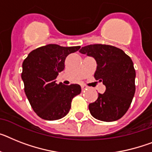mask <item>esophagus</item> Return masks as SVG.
I'll use <instances>...</instances> for the list:
<instances>
[{
	"label": "esophagus",
	"instance_id": "esophagus-1",
	"mask_svg": "<svg viewBox=\"0 0 152 152\" xmlns=\"http://www.w3.org/2000/svg\"><path fill=\"white\" fill-rule=\"evenodd\" d=\"M81 88H82L83 90H86V89H87V86H84V85H82V86H81Z\"/></svg>",
	"mask_w": 152,
	"mask_h": 152
}]
</instances>
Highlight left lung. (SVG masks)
Returning a JSON list of instances; mask_svg holds the SVG:
<instances>
[{"instance_id":"8db88e82","label":"left lung","mask_w":152,"mask_h":152,"mask_svg":"<svg viewBox=\"0 0 152 152\" xmlns=\"http://www.w3.org/2000/svg\"><path fill=\"white\" fill-rule=\"evenodd\" d=\"M80 53L94 58V77L106 86L104 94L89 104L91 115L102 121L121 118L130 107L135 93V70L133 62L123 50L109 45L95 44L83 47Z\"/></svg>"}]
</instances>
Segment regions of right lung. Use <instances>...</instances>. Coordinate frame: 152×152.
I'll return each instance as SVG.
<instances>
[{
	"label": "right lung",
	"instance_id": "1",
	"mask_svg": "<svg viewBox=\"0 0 152 152\" xmlns=\"http://www.w3.org/2000/svg\"><path fill=\"white\" fill-rule=\"evenodd\" d=\"M80 46L62 47L49 44L31 51L22 63L25 93L37 115L56 121L67 114L72 98L81 93L78 84H57L58 72L65 68L66 58Z\"/></svg>",
	"mask_w": 152,
	"mask_h": 152
}]
</instances>
